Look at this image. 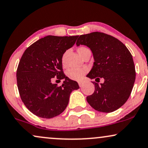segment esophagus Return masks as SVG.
I'll return each instance as SVG.
<instances>
[{
  "label": "esophagus",
  "mask_w": 148,
  "mask_h": 148,
  "mask_svg": "<svg viewBox=\"0 0 148 148\" xmlns=\"http://www.w3.org/2000/svg\"><path fill=\"white\" fill-rule=\"evenodd\" d=\"M78 85H79L80 87H82L83 86V83L82 82H78Z\"/></svg>",
  "instance_id": "1"
}]
</instances>
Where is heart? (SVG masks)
Listing matches in <instances>:
<instances>
[{"mask_svg": "<svg viewBox=\"0 0 148 148\" xmlns=\"http://www.w3.org/2000/svg\"><path fill=\"white\" fill-rule=\"evenodd\" d=\"M88 50L87 48L84 47H80L78 49V53H79V55L80 56L82 53L84 52V51ZM65 56H66V53L64 54V56H62V63L63 64H64L65 62ZM88 72V69L87 68H72L70 69L68 71V76L69 78L70 79L74 80H82L83 77L84 76V75L87 73Z\"/></svg>", "mask_w": 148, "mask_h": 148, "instance_id": "b5f03b06", "label": "heart"}]
</instances>
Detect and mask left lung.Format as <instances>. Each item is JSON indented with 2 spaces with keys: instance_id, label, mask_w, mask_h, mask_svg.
Masks as SVG:
<instances>
[{
  "instance_id": "obj_1",
  "label": "left lung",
  "mask_w": 148,
  "mask_h": 148,
  "mask_svg": "<svg viewBox=\"0 0 148 148\" xmlns=\"http://www.w3.org/2000/svg\"><path fill=\"white\" fill-rule=\"evenodd\" d=\"M86 45L93 55V66L87 74L90 79H104L95 84V91L86 101L98 112L109 113L129 99L135 80L133 57L121 41L103 32H94L78 36L76 45Z\"/></svg>"
}]
</instances>
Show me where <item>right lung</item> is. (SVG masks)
<instances>
[{"label":"right lung","mask_w":148,"mask_h":148,"mask_svg":"<svg viewBox=\"0 0 148 148\" xmlns=\"http://www.w3.org/2000/svg\"><path fill=\"white\" fill-rule=\"evenodd\" d=\"M78 36H47L25 49L17 70V83L23 103L32 113L43 119L60 115L66 109L77 82L65 75L62 56ZM64 79L60 87L52 83Z\"/></svg>","instance_id":"add662e5"}]
</instances>
